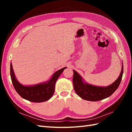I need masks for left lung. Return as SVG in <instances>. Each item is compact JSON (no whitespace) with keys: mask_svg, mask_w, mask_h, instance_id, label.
Returning a JSON list of instances; mask_svg holds the SVG:
<instances>
[{"mask_svg":"<svg viewBox=\"0 0 132 132\" xmlns=\"http://www.w3.org/2000/svg\"><path fill=\"white\" fill-rule=\"evenodd\" d=\"M73 82L75 93L84 100L90 101H97L106 98L112 94L120 84L123 73L122 65L121 73L118 79L111 85L107 87H100L84 83L79 74L73 70Z\"/></svg>","mask_w":132,"mask_h":132,"instance_id":"obj_1","label":"left lung"}]
</instances>
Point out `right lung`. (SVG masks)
<instances>
[{
    "label": "right lung",
    "instance_id": "obj_1",
    "mask_svg": "<svg viewBox=\"0 0 132 132\" xmlns=\"http://www.w3.org/2000/svg\"><path fill=\"white\" fill-rule=\"evenodd\" d=\"M66 67L55 72L47 82L34 86H26L19 83L15 78L12 64H10V76L12 83L18 94L21 97L34 102H42L48 100L52 96L55 90V84L58 77Z\"/></svg>",
    "mask_w": 132,
    "mask_h": 132
}]
</instances>
